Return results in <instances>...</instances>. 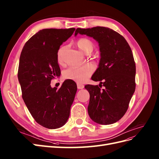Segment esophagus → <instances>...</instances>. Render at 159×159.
<instances>
[{
  "label": "esophagus",
  "instance_id": "34e87169",
  "mask_svg": "<svg viewBox=\"0 0 159 159\" xmlns=\"http://www.w3.org/2000/svg\"><path fill=\"white\" fill-rule=\"evenodd\" d=\"M77 88L78 89H83L84 88V86L83 84H77Z\"/></svg>",
  "mask_w": 159,
  "mask_h": 159
}]
</instances>
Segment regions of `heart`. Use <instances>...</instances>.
<instances>
[{"mask_svg": "<svg viewBox=\"0 0 159 159\" xmlns=\"http://www.w3.org/2000/svg\"><path fill=\"white\" fill-rule=\"evenodd\" d=\"M76 44L81 50L84 53L91 52L93 50L92 42L88 38H80L77 41ZM64 48H61L58 52V61H62V53ZM94 71V67L92 65H86L82 67H71L67 69L63 73L65 79L71 80L78 83H83L90 77Z\"/></svg>", "mask_w": 159, "mask_h": 159, "instance_id": "obj_1", "label": "heart"}]
</instances>
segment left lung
<instances>
[{
    "label": "left lung",
    "mask_w": 159,
    "mask_h": 159,
    "mask_svg": "<svg viewBox=\"0 0 159 159\" xmlns=\"http://www.w3.org/2000/svg\"><path fill=\"white\" fill-rule=\"evenodd\" d=\"M77 34L92 37L100 47L98 68L92 80L99 81L101 88L85 86L90 93L88 115L98 124L116 123L125 114L135 89V63L131 49L124 37L105 27L77 28L75 36Z\"/></svg>",
    "instance_id": "left-lung-1"
}]
</instances>
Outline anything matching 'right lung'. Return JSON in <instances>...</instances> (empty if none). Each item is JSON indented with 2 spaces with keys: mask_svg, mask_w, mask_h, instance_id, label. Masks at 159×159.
<instances>
[{
  "mask_svg": "<svg viewBox=\"0 0 159 159\" xmlns=\"http://www.w3.org/2000/svg\"><path fill=\"white\" fill-rule=\"evenodd\" d=\"M75 28L43 29L26 42L19 58L18 80L22 98L38 124L48 129L65 124L77 92V85L65 80L59 89L50 82L59 77L58 50Z\"/></svg>",
  "mask_w": 159,
  "mask_h": 159,
  "instance_id": "right-lung-1",
  "label": "right lung"
}]
</instances>
